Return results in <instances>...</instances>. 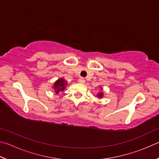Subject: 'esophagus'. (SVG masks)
Segmentation results:
<instances>
[{
	"mask_svg": "<svg viewBox=\"0 0 159 159\" xmlns=\"http://www.w3.org/2000/svg\"><path fill=\"white\" fill-rule=\"evenodd\" d=\"M78 82H79L80 84H84L85 83V80H84V77H81V78H80L79 79V80H78Z\"/></svg>",
	"mask_w": 159,
	"mask_h": 159,
	"instance_id": "obj_1",
	"label": "esophagus"
}]
</instances>
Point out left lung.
<instances>
[{
    "instance_id": "1",
    "label": "left lung",
    "mask_w": 159,
    "mask_h": 159,
    "mask_svg": "<svg viewBox=\"0 0 159 159\" xmlns=\"http://www.w3.org/2000/svg\"><path fill=\"white\" fill-rule=\"evenodd\" d=\"M98 97H100V98H101V97L102 96V92L98 94Z\"/></svg>"
}]
</instances>
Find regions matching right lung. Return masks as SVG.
I'll return each instance as SVG.
<instances>
[{"label": "right lung", "instance_id": "right-lung-1", "mask_svg": "<svg viewBox=\"0 0 159 159\" xmlns=\"http://www.w3.org/2000/svg\"><path fill=\"white\" fill-rule=\"evenodd\" d=\"M66 81L64 80V79L61 78L60 80H58L57 82H55V84L54 85V91L56 93H58L60 91H62L64 90V89L66 88Z\"/></svg>", "mask_w": 159, "mask_h": 159}]
</instances>
